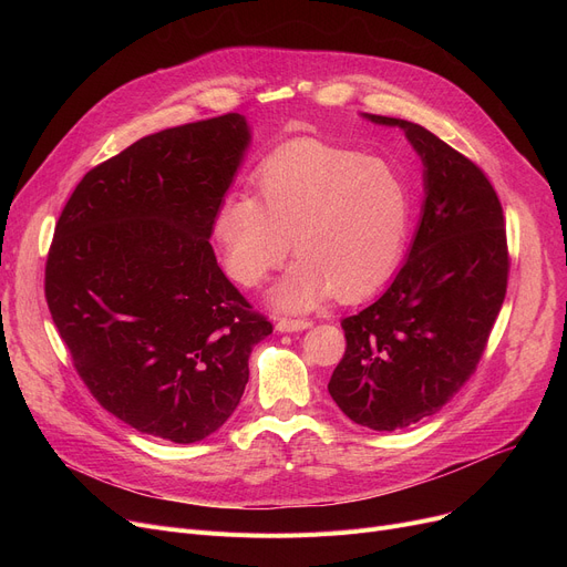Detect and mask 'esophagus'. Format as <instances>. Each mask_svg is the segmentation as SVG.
<instances>
[{
  "label": "esophagus",
  "instance_id": "34e87169",
  "mask_svg": "<svg viewBox=\"0 0 567 567\" xmlns=\"http://www.w3.org/2000/svg\"><path fill=\"white\" fill-rule=\"evenodd\" d=\"M310 326H312V321H308V319H287V317H282V319L276 323V329H278L280 333H299V331L310 329Z\"/></svg>",
  "mask_w": 567,
  "mask_h": 567
}]
</instances>
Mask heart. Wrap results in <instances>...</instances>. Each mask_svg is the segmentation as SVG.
Listing matches in <instances>:
<instances>
[{"label":"heart","instance_id":"obj_1","mask_svg":"<svg viewBox=\"0 0 567 567\" xmlns=\"http://www.w3.org/2000/svg\"><path fill=\"white\" fill-rule=\"evenodd\" d=\"M257 197L227 193L212 220L225 271L259 287L293 246L271 301L303 312L338 291L361 299L393 276L413 216V190L389 158L319 140H291L255 169Z\"/></svg>","mask_w":567,"mask_h":567}]
</instances>
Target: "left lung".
Segmentation results:
<instances>
[{
    "label": "left lung",
    "mask_w": 567,
    "mask_h": 567,
    "mask_svg": "<svg viewBox=\"0 0 567 567\" xmlns=\"http://www.w3.org/2000/svg\"><path fill=\"white\" fill-rule=\"evenodd\" d=\"M398 126L423 161L425 202L409 257L359 315L342 319L347 351L329 393L347 419L377 432L436 413L473 374L508 287L503 208L483 169L427 128Z\"/></svg>",
    "instance_id": "left-lung-1"
}]
</instances>
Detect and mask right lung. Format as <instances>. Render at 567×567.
<instances>
[{
	"mask_svg": "<svg viewBox=\"0 0 567 567\" xmlns=\"http://www.w3.org/2000/svg\"><path fill=\"white\" fill-rule=\"evenodd\" d=\"M250 137L236 112L146 135L89 169L54 227L52 321L86 389L142 434L195 443L223 427L274 333L208 244Z\"/></svg>",
	"mask_w": 567,
	"mask_h": 567,
	"instance_id": "right-lung-1",
	"label": "right lung"
}]
</instances>
